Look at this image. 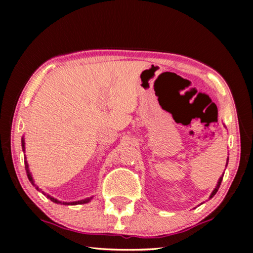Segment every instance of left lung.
<instances>
[{
    "mask_svg": "<svg viewBox=\"0 0 253 253\" xmlns=\"http://www.w3.org/2000/svg\"><path fill=\"white\" fill-rule=\"evenodd\" d=\"M228 161H229V158H228ZM226 165H228V163H226ZM222 178H223V175H222V177H220V179H219V182H217V184H216V186H215V188H214V190H213V192H212V193H211V195H210V199H212V198H213V196L216 194V192H217V190H219V187H220V185H221Z\"/></svg>",
    "mask_w": 253,
    "mask_h": 253,
    "instance_id": "1",
    "label": "left lung"
}]
</instances>
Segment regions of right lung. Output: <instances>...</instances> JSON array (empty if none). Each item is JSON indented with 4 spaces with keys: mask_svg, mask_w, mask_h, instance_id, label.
Listing matches in <instances>:
<instances>
[{
    "mask_svg": "<svg viewBox=\"0 0 253 253\" xmlns=\"http://www.w3.org/2000/svg\"><path fill=\"white\" fill-rule=\"evenodd\" d=\"M22 149L24 151V139L22 138ZM24 164H25V170H27V175H28V178H29V181L31 182V184L33 186H36V188L38 191H41L39 187H38L36 184H34V181H33V177H32V175H31V173H30V170H29V165H28V162L27 161H24ZM42 194L43 195H45L46 198L48 199H50L51 201H52V202H54V203H57V204H63V205H77V204H84V203H88L89 201H90L92 198H89V199H84V200H81V201H76V202H61V201H58L57 199H54V198H52V196H50L49 194H45L44 192H42Z\"/></svg>",
    "mask_w": 253,
    "mask_h": 253,
    "instance_id": "right-lung-1",
    "label": "right lung"
}]
</instances>
